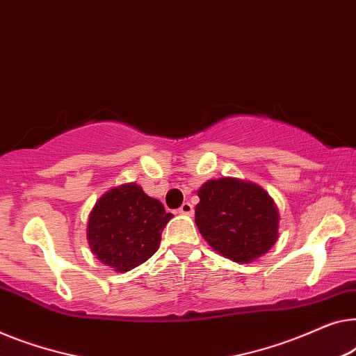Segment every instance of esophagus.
Here are the masks:
<instances>
[{
  "label": "esophagus",
  "instance_id": "1",
  "mask_svg": "<svg viewBox=\"0 0 356 356\" xmlns=\"http://www.w3.org/2000/svg\"><path fill=\"white\" fill-rule=\"evenodd\" d=\"M178 212L181 213V215H193L194 213V207L189 202H184L181 207H179Z\"/></svg>",
  "mask_w": 356,
  "mask_h": 356
}]
</instances>
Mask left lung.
Masks as SVG:
<instances>
[{"mask_svg": "<svg viewBox=\"0 0 356 356\" xmlns=\"http://www.w3.org/2000/svg\"><path fill=\"white\" fill-rule=\"evenodd\" d=\"M195 225L213 250L238 264L266 254L280 238V210L259 184L239 178L209 179L197 191Z\"/></svg>", "mask_w": 356, "mask_h": 356, "instance_id": "left-lung-1", "label": "left lung"}]
</instances>
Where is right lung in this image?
Returning <instances> with one entry per match:
<instances>
[{
  "mask_svg": "<svg viewBox=\"0 0 356 356\" xmlns=\"http://www.w3.org/2000/svg\"><path fill=\"white\" fill-rule=\"evenodd\" d=\"M172 218L161 200L147 195L140 184L125 183L96 200L86 223V239L101 264L127 273L156 254Z\"/></svg>",
  "mask_w": 356,
  "mask_h": 356,
  "instance_id": "right-lung-1",
  "label": "right lung"
}]
</instances>
